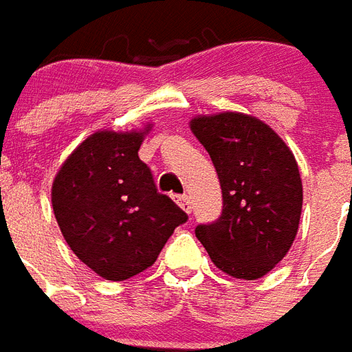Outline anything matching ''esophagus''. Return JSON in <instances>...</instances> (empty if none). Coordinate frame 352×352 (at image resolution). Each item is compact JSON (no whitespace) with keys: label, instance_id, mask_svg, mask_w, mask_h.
<instances>
[{"label":"esophagus","instance_id":"34e87169","mask_svg":"<svg viewBox=\"0 0 352 352\" xmlns=\"http://www.w3.org/2000/svg\"><path fill=\"white\" fill-rule=\"evenodd\" d=\"M176 204L182 208V210L186 211V213H191V200H189V197H176Z\"/></svg>","mask_w":352,"mask_h":352}]
</instances>
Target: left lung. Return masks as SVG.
Returning <instances> with one entry per match:
<instances>
[{
  "instance_id": "obj_1",
  "label": "left lung",
  "mask_w": 352,
  "mask_h": 352,
  "mask_svg": "<svg viewBox=\"0 0 352 352\" xmlns=\"http://www.w3.org/2000/svg\"><path fill=\"white\" fill-rule=\"evenodd\" d=\"M223 189V215L197 228L211 261L228 276L256 280L284 260L297 237L302 179L295 155L269 124L223 111L191 118Z\"/></svg>"
}]
</instances>
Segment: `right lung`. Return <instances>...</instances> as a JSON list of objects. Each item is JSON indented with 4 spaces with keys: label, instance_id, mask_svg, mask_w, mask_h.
I'll return each mask as SVG.
<instances>
[{
    "label": "right lung",
    "instance_id": "add662e5",
    "mask_svg": "<svg viewBox=\"0 0 352 352\" xmlns=\"http://www.w3.org/2000/svg\"><path fill=\"white\" fill-rule=\"evenodd\" d=\"M154 124L141 129H100L60 165L52 206L72 252L105 280L120 282L154 265L187 215L160 195L141 148Z\"/></svg>",
    "mask_w": 352,
    "mask_h": 352
}]
</instances>
